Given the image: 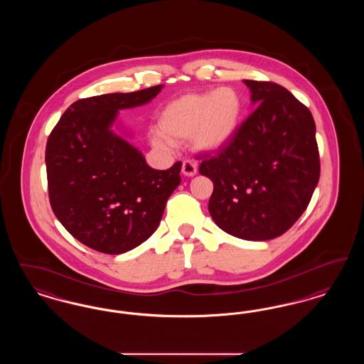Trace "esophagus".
Returning <instances> with one entry per match:
<instances>
[{
  "label": "esophagus",
  "mask_w": 364,
  "mask_h": 364,
  "mask_svg": "<svg viewBox=\"0 0 364 364\" xmlns=\"http://www.w3.org/2000/svg\"><path fill=\"white\" fill-rule=\"evenodd\" d=\"M181 172L184 176H188V177H193L196 172H198V165L195 161H191L187 159L183 162V166H181Z\"/></svg>",
  "instance_id": "esophagus-1"
}]
</instances>
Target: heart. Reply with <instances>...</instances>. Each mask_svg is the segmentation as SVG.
Listing matches in <instances>:
<instances>
[{
    "label": "heart",
    "instance_id": "obj_1",
    "mask_svg": "<svg viewBox=\"0 0 364 364\" xmlns=\"http://www.w3.org/2000/svg\"><path fill=\"white\" fill-rule=\"evenodd\" d=\"M242 110V95L233 87L181 95L162 107L158 117L161 131L151 132V141L169 150L174 143L190 139L199 153H220L236 138Z\"/></svg>",
    "mask_w": 364,
    "mask_h": 364
}]
</instances>
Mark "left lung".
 <instances>
[{
    "instance_id": "8db88e82",
    "label": "left lung",
    "mask_w": 364,
    "mask_h": 364,
    "mask_svg": "<svg viewBox=\"0 0 364 364\" xmlns=\"http://www.w3.org/2000/svg\"><path fill=\"white\" fill-rule=\"evenodd\" d=\"M257 106L235 140L205 156L199 173L214 190L213 221L251 242L285 233L304 213L319 180V154L311 112L284 87L242 80Z\"/></svg>"
}]
</instances>
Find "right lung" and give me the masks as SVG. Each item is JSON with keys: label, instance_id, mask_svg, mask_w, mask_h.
<instances>
[{"label": "right lung", "instance_id": "right-lung-1", "mask_svg": "<svg viewBox=\"0 0 364 364\" xmlns=\"http://www.w3.org/2000/svg\"><path fill=\"white\" fill-rule=\"evenodd\" d=\"M161 86L79 100L48 139L46 172L53 213L87 247L119 255L146 242L181 178L147 165L119 122L124 109L151 102Z\"/></svg>", "mask_w": 364, "mask_h": 364}]
</instances>
